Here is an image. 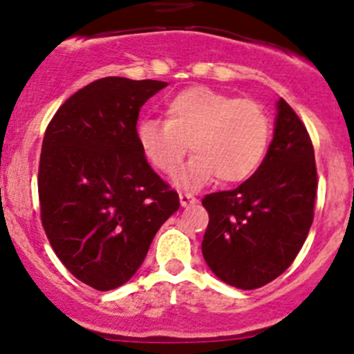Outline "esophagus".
<instances>
[{"label": "esophagus", "instance_id": "1", "mask_svg": "<svg viewBox=\"0 0 354 354\" xmlns=\"http://www.w3.org/2000/svg\"><path fill=\"white\" fill-rule=\"evenodd\" d=\"M180 202L183 207H188V205H194V203H197V198H195L192 194H183V192H181Z\"/></svg>", "mask_w": 354, "mask_h": 354}]
</instances>
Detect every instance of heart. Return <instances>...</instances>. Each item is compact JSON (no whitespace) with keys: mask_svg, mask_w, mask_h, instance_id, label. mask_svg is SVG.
<instances>
[{"mask_svg":"<svg viewBox=\"0 0 354 354\" xmlns=\"http://www.w3.org/2000/svg\"><path fill=\"white\" fill-rule=\"evenodd\" d=\"M137 135L144 154L164 174L174 173L192 149L195 157L176 178L185 187H200L212 178L234 185L262 164L270 120L253 99L197 85L166 102V121L144 120Z\"/></svg>","mask_w":354,"mask_h":354,"instance_id":"obj_1","label":"heart"}]
</instances>
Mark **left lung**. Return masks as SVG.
I'll list each match as a JSON object with an SVG mask.
<instances>
[{
    "label": "left lung",
    "instance_id": "obj_1",
    "mask_svg": "<svg viewBox=\"0 0 354 354\" xmlns=\"http://www.w3.org/2000/svg\"><path fill=\"white\" fill-rule=\"evenodd\" d=\"M317 166L305 124L283 97L274 138L257 173L230 192L205 195L202 253L230 286L257 289L296 259L313 223Z\"/></svg>",
    "mask_w": 354,
    "mask_h": 354
}]
</instances>
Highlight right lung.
<instances>
[{"label":"right lung","mask_w":354,"mask_h":354,"mask_svg":"<svg viewBox=\"0 0 354 354\" xmlns=\"http://www.w3.org/2000/svg\"><path fill=\"white\" fill-rule=\"evenodd\" d=\"M166 85L99 78L66 99L46 128L37 178L42 226L63 266L97 291L130 281L180 209L137 135L140 108Z\"/></svg>","instance_id":"right-lung-1"}]
</instances>
